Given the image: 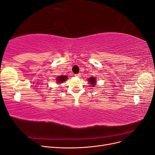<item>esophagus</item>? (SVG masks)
Returning <instances> with one entry per match:
<instances>
[{
    "mask_svg": "<svg viewBox=\"0 0 155 155\" xmlns=\"http://www.w3.org/2000/svg\"><path fill=\"white\" fill-rule=\"evenodd\" d=\"M75 76H77V77H78V78H80V77H81V74L80 73H79V74H76V75H75Z\"/></svg>",
    "mask_w": 155,
    "mask_h": 155,
    "instance_id": "esophagus-1",
    "label": "esophagus"
}]
</instances>
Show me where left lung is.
Masks as SVG:
<instances>
[{
    "mask_svg": "<svg viewBox=\"0 0 155 155\" xmlns=\"http://www.w3.org/2000/svg\"><path fill=\"white\" fill-rule=\"evenodd\" d=\"M88 83L91 84V85L93 87H94L96 85V83H97V80H96V78L95 77H91L89 78L88 79Z\"/></svg>",
    "mask_w": 155,
    "mask_h": 155,
    "instance_id": "1",
    "label": "left lung"
}]
</instances>
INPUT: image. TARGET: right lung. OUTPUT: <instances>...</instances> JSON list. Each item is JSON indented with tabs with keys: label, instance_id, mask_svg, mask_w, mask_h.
I'll use <instances>...</instances> for the list:
<instances>
[{
	"label": "right lung",
	"instance_id": "obj_1",
	"mask_svg": "<svg viewBox=\"0 0 155 155\" xmlns=\"http://www.w3.org/2000/svg\"><path fill=\"white\" fill-rule=\"evenodd\" d=\"M67 79H68L67 76H59L56 78V81H57L58 83H61L65 81H67Z\"/></svg>",
	"mask_w": 155,
	"mask_h": 155
}]
</instances>
